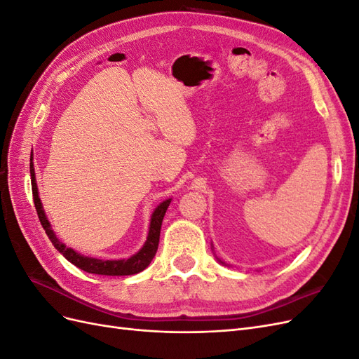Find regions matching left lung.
Segmentation results:
<instances>
[{"label": "left lung", "instance_id": "8db88e82", "mask_svg": "<svg viewBox=\"0 0 359 359\" xmlns=\"http://www.w3.org/2000/svg\"><path fill=\"white\" fill-rule=\"evenodd\" d=\"M217 260H219V262H220V264H223V265H226V264H224V262H222V260H220V259H219V257H217Z\"/></svg>", "mask_w": 359, "mask_h": 359}]
</instances>
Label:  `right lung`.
Wrapping results in <instances>:
<instances>
[{"label":"right lung","mask_w":359,"mask_h":359,"mask_svg":"<svg viewBox=\"0 0 359 359\" xmlns=\"http://www.w3.org/2000/svg\"><path fill=\"white\" fill-rule=\"evenodd\" d=\"M29 173H31V186H32V198H34V205H36V211L39 215V220L43 226V229L46 231V235L49 236L50 243L53 244L58 252L66 257L69 262H72L74 266H78L86 273L90 274H100V276H133L144 271L149 264L153 257L157 253L158 248V240H160V229H161V222L163 217L166 214L168 206L172 199L163 201L157 208L151 214V220H149V229H148V236L147 241L142 245V248L139 250L137 253L133 256H130L128 259H118V260H103V259H97V257H90V256H83L81 253L76 252L72 247H67L64 243H61L60 238L55 235V232L52 231V226L48 220L46 212L43 210L41 201L39 198V189H37V182H36V172H34V165H32V156H31V163H29Z\"/></svg>","instance_id":"right-lung-1"}]
</instances>
